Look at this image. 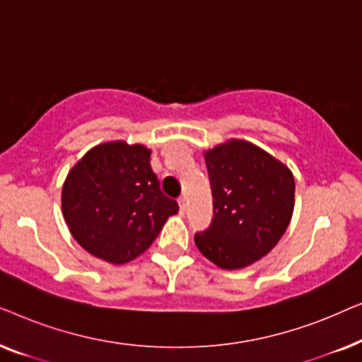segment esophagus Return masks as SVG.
Wrapping results in <instances>:
<instances>
[{"instance_id":"34e87169","label":"esophagus","mask_w":362,"mask_h":362,"mask_svg":"<svg viewBox=\"0 0 362 362\" xmlns=\"http://www.w3.org/2000/svg\"><path fill=\"white\" fill-rule=\"evenodd\" d=\"M177 204H180V214H185V212H186V197L181 196L180 199H177Z\"/></svg>"}]
</instances>
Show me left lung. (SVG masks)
<instances>
[{"label": "left lung", "instance_id": "1", "mask_svg": "<svg viewBox=\"0 0 362 362\" xmlns=\"http://www.w3.org/2000/svg\"><path fill=\"white\" fill-rule=\"evenodd\" d=\"M214 217L197 249L226 270L244 269L276 245L295 206L291 171L262 148L229 140L204 153Z\"/></svg>", "mask_w": 362, "mask_h": 362}]
</instances>
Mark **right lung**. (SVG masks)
<instances>
[{
  "instance_id": "obj_1",
  "label": "right lung",
  "mask_w": 362,
  "mask_h": 362,
  "mask_svg": "<svg viewBox=\"0 0 362 362\" xmlns=\"http://www.w3.org/2000/svg\"><path fill=\"white\" fill-rule=\"evenodd\" d=\"M143 145L108 141L93 146L69 171L62 214L74 239L110 264L141 255L180 207L160 189Z\"/></svg>"
}]
</instances>
